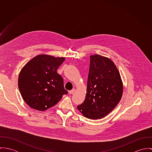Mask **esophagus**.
Returning a JSON list of instances; mask_svg holds the SVG:
<instances>
[{"mask_svg":"<svg viewBox=\"0 0 152 152\" xmlns=\"http://www.w3.org/2000/svg\"><path fill=\"white\" fill-rule=\"evenodd\" d=\"M75 91V89H71V90H70V91H69V94H72L73 93H74V92Z\"/></svg>","mask_w":152,"mask_h":152,"instance_id":"esophagus-1","label":"esophagus"}]
</instances>
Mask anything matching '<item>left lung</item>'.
Here are the masks:
<instances>
[{"mask_svg":"<svg viewBox=\"0 0 152 152\" xmlns=\"http://www.w3.org/2000/svg\"><path fill=\"white\" fill-rule=\"evenodd\" d=\"M122 94V81L113 62L98 54L90 56L86 96L77 109L87 118H102L116 107Z\"/></svg>","mask_w":152,"mask_h":152,"instance_id":"obj_1","label":"left lung"}]
</instances>
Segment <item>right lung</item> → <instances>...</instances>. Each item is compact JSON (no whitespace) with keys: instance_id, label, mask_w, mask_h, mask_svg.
I'll return each mask as SVG.
<instances>
[{"instance_id":"right-lung-1","label":"right lung","mask_w":152,"mask_h":152,"mask_svg":"<svg viewBox=\"0 0 152 152\" xmlns=\"http://www.w3.org/2000/svg\"><path fill=\"white\" fill-rule=\"evenodd\" d=\"M64 60V57L40 54L23 67L18 87L23 100L30 107L45 110L57 104L64 94H67L63 77L57 72Z\"/></svg>"}]
</instances>
